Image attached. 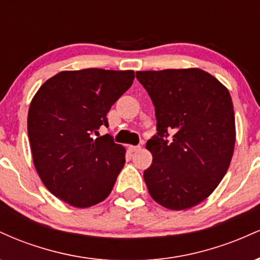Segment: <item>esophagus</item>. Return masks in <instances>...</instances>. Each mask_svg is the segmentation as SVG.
Segmentation results:
<instances>
[{"instance_id":"esophagus-1","label":"esophagus","mask_w":260,"mask_h":260,"mask_svg":"<svg viewBox=\"0 0 260 260\" xmlns=\"http://www.w3.org/2000/svg\"><path fill=\"white\" fill-rule=\"evenodd\" d=\"M140 145H131L129 147V150L132 151V153H136V151H138V150H140Z\"/></svg>"}]
</instances>
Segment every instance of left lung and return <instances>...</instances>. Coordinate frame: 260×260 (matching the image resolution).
<instances>
[{
  "label": "left lung",
  "mask_w": 260,
  "mask_h": 260,
  "mask_svg": "<svg viewBox=\"0 0 260 260\" xmlns=\"http://www.w3.org/2000/svg\"><path fill=\"white\" fill-rule=\"evenodd\" d=\"M137 79L155 106L156 136L147 142L149 194L171 210L207 199L228 172L236 142L231 95L199 68L143 71ZM174 134L171 142L164 140Z\"/></svg>",
  "instance_id": "8db88e82"
}]
</instances>
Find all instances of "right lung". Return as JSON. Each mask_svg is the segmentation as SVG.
Instances as JSON below:
<instances>
[{
    "mask_svg": "<svg viewBox=\"0 0 260 260\" xmlns=\"http://www.w3.org/2000/svg\"><path fill=\"white\" fill-rule=\"evenodd\" d=\"M133 71L88 68L47 79L32 98L28 136L45 187L62 202L89 208L106 199L126 162L109 134L94 139L106 115L131 88Z\"/></svg>",
    "mask_w": 260,
    "mask_h": 260,
    "instance_id": "obj_1",
    "label": "right lung"
}]
</instances>
